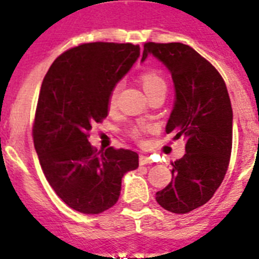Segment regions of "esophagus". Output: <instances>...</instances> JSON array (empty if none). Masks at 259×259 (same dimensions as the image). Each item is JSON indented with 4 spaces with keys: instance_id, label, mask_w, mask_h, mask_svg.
<instances>
[{
    "instance_id": "1",
    "label": "esophagus",
    "mask_w": 259,
    "mask_h": 259,
    "mask_svg": "<svg viewBox=\"0 0 259 259\" xmlns=\"http://www.w3.org/2000/svg\"><path fill=\"white\" fill-rule=\"evenodd\" d=\"M148 163H151L150 157H148V155L141 154L140 155V165H148Z\"/></svg>"
}]
</instances>
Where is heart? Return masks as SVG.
Instances as JSON below:
<instances>
[{
    "label": "heart",
    "mask_w": 259,
    "mask_h": 259,
    "mask_svg": "<svg viewBox=\"0 0 259 259\" xmlns=\"http://www.w3.org/2000/svg\"><path fill=\"white\" fill-rule=\"evenodd\" d=\"M140 82L141 85H142V89L145 90V93L148 94V97L157 93V92H166V81L158 71H144L140 75ZM117 96H118V86H115L114 89L111 90L110 97H109V105L110 106H114L115 101H117ZM136 133H138L137 129L134 130V134Z\"/></svg>",
    "instance_id": "b5f03b06"
}]
</instances>
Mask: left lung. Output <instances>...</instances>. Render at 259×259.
Returning a JSON list of instances; mask_svg holds the SVG:
<instances>
[{"instance_id":"obj_1","label":"left lung","mask_w":259,"mask_h":259,"mask_svg":"<svg viewBox=\"0 0 259 259\" xmlns=\"http://www.w3.org/2000/svg\"><path fill=\"white\" fill-rule=\"evenodd\" d=\"M148 56L173 78L176 97L166 133L186 141L185 155L171 163L170 184L155 199L163 209L185 214L205 205L224 181L232 154V104L220 73L189 45L148 42L141 61Z\"/></svg>"}]
</instances>
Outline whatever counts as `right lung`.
Masks as SVG:
<instances>
[{
    "label": "right lung",
    "instance_id": "1",
    "mask_svg": "<svg viewBox=\"0 0 259 259\" xmlns=\"http://www.w3.org/2000/svg\"><path fill=\"white\" fill-rule=\"evenodd\" d=\"M140 57L132 44L92 42L65 52L46 73L33 140L46 180L69 207L98 214L117 203L121 182L138 167L125 149L97 151L88 137L109 114V97Z\"/></svg>",
    "mask_w": 259,
    "mask_h": 259
}]
</instances>
